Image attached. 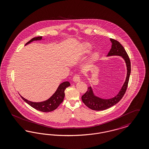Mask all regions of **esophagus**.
Returning a JSON list of instances; mask_svg holds the SVG:
<instances>
[{"label": "esophagus", "mask_w": 149, "mask_h": 149, "mask_svg": "<svg viewBox=\"0 0 149 149\" xmlns=\"http://www.w3.org/2000/svg\"><path fill=\"white\" fill-rule=\"evenodd\" d=\"M80 77L79 75L76 74L75 75L73 78V81L74 82H79L80 81Z\"/></svg>", "instance_id": "1"}]
</instances>
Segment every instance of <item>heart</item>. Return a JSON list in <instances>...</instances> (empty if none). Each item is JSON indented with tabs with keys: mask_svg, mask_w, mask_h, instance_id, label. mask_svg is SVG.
<instances>
[{
	"mask_svg": "<svg viewBox=\"0 0 149 149\" xmlns=\"http://www.w3.org/2000/svg\"><path fill=\"white\" fill-rule=\"evenodd\" d=\"M92 49V47L90 44L88 43H84L81 45V53L82 56H85L89 54ZM100 57V53L98 51H96L93 52L90 56L89 59L88 64L90 65H95L97 61L99 60Z\"/></svg>",
	"mask_w": 149,
	"mask_h": 149,
	"instance_id": "1",
	"label": "heart"
}]
</instances>
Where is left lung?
<instances>
[{
  "label": "left lung",
  "mask_w": 149,
  "mask_h": 149,
  "mask_svg": "<svg viewBox=\"0 0 149 149\" xmlns=\"http://www.w3.org/2000/svg\"><path fill=\"white\" fill-rule=\"evenodd\" d=\"M110 40L112 43V45L107 57L117 56L123 58L127 67L126 78L118 93L116 96L110 99H104L98 97L94 94L91 87H88L87 92L82 96V100L85 105L91 110L102 111L114 106L121 100L127 88L131 73V63L129 57L123 46L119 42L112 38H110Z\"/></svg>",
  "instance_id": "left-lung-1"
}]
</instances>
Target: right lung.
Returning <instances> with one entry per match:
<instances>
[{
    "mask_svg": "<svg viewBox=\"0 0 149 149\" xmlns=\"http://www.w3.org/2000/svg\"><path fill=\"white\" fill-rule=\"evenodd\" d=\"M42 39V37H37L33 38L31 40H30L28 42H27L26 45H27L31 42L35 40H40ZM71 84L69 82L65 81L59 85L56 91L54 92V93L52 95L51 97L47 100H45V101L39 102H32L30 101L27 100L24 97H22V98L26 102V103L30 105L33 108L36 109L37 110L40 111L41 112H51L53 110H56L60 104H61L64 99L65 97V88L68 87H69Z\"/></svg>",
    "mask_w": 149,
    "mask_h": 149,
    "instance_id": "add662e5",
    "label": "right lung"
}]
</instances>
